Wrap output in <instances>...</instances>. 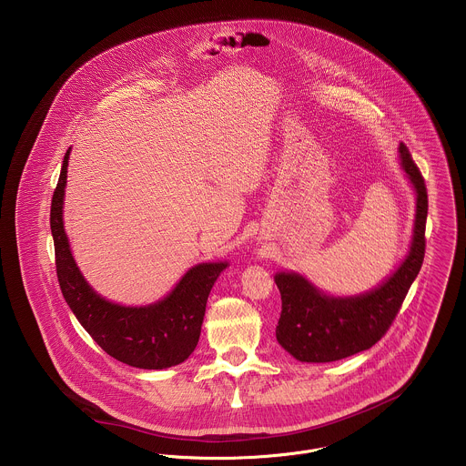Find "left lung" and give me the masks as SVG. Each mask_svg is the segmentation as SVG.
<instances>
[{
  "label": "left lung",
  "instance_id": "8db88e82",
  "mask_svg": "<svg viewBox=\"0 0 466 466\" xmlns=\"http://www.w3.org/2000/svg\"><path fill=\"white\" fill-rule=\"evenodd\" d=\"M401 167L416 190V222L409 257L379 289L357 298H330L298 274L274 278L281 294L278 342L301 362H332L371 348L393 325L425 257L427 188L405 143Z\"/></svg>",
  "mask_w": 466,
  "mask_h": 466
}]
</instances>
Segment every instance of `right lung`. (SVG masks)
Returning <instances> with one entry per match:
<instances>
[{
    "label": "right lung",
    "instance_id": "add662e5",
    "mask_svg": "<svg viewBox=\"0 0 466 466\" xmlns=\"http://www.w3.org/2000/svg\"><path fill=\"white\" fill-rule=\"evenodd\" d=\"M67 157L56 187L50 228L56 246V268L63 296L78 323L111 357L141 370H163L190 357L199 340L208 294L228 264H200L190 268L168 298L150 307H120L106 301L84 281L69 251L63 226Z\"/></svg>",
    "mask_w": 466,
    "mask_h": 466
}]
</instances>
